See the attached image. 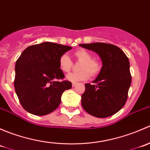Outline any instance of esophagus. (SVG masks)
<instances>
[{
  "mask_svg": "<svg viewBox=\"0 0 150 150\" xmlns=\"http://www.w3.org/2000/svg\"><path fill=\"white\" fill-rule=\"evenodd\" d=\"M76 85H77L76 83H72V87H75V86H76Z\"/></svg>",
  "mask_w": 150,
  "mask_h": 150,
  "instance_id": "1",
  "label": "esophagus"
}]
</instances>
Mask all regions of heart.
<instances>
[{"instance_id":"1","label":"heart","mask_w":150,"mask_h":150,"mask_svg":"<svg viewBox=\"0 0 150 150\" xmlns=\"http://www.w3.org/2000/svg\"><path fill=\"white\" fill-rule=\"evenodd\" d=\"M75 59L81 62L78 72H72L67 75V80L72 82L86 81L89 78V75L95 76L99 72L101 69L100 63L92 56L88 51L84 49H80L74 53ZM59 66L63 72H69L72 67V62L67 54H63L59 59Z\"/></svg>"}]
</instances>
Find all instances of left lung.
I'll list each match as a JSON object with an SVG mask.
<instances>
[{"label":"left lung","mask_w":150,"mask_h":150,"mask_svg":"<svg viewBox=\"0 0 150 150\" xmlns=\"http://www.w3.org/2000/svg\"><path fill=\"white\" fill-rule=\"evenodd\" d=\"M99 54L102 67L93 84L86 83L81 96L83 107L96 117H110L125 105L131 83L130 63L125 53L117 46L105 43L80 44Z\"/></svg>","instance_id":"1"}]
</instances>
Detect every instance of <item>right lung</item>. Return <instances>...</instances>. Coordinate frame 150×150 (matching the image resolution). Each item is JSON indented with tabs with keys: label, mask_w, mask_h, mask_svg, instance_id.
I'll use <instances>...</instances> for the list:
<instances>
[{
	"label": "right lung",
	"mask_w": 150,
	"mask_h": 150,
	"mask_svg": "<svg viewBox=\"0 0 150 150\" xmlns=\"http://www.w3.org/2000/svg\"><path fill=\"white\" fill-rule=\"evenodd\" d=\"M72 47L43 42L28 47L15 64V91L26 111L35 115L52 112L61 103L63 92L72 83L62 80L60 57Z\"/></svg>",
	"instance_id": "right-lung-1"
}]
</instances>
